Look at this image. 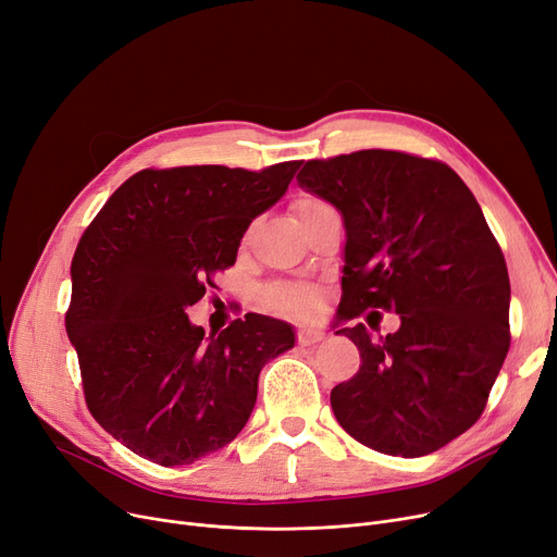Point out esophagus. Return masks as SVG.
<instances>
[{
  "instance_id": "1",
  "label": "esophagus",
  "mask_w": 557,
  "mask_h": 557,
  "mask_svg": "<svg viewBox=\"0 0 557 557\" xmlns=\"http://www.w3.org/2000/svg\"><path fill=\"white\" fill-rule=\"evenodd\" d=\"M323 336H325V332H321V330H317V327H311V325H302V327L298 330V344H300V346H311V344L321 342Z\"/></svg>"
}]
</instances>
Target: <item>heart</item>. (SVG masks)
<instances>
[{
	"mask_svg": "<svg viewBox=\"0 0 557 557\" xmlns=\"http://www.w3.org/2000/svg\"><path fill=\"white\" fill-rule=\"evenodd\" d=\"M319 207H323V202L317 200V198H300V200L296 202L298 219H300V215L313 211V209H319ZM271 300H273L275 305H280V307L302 309V307H307V305L311 302V294L305 292V288H275V292L271 294Z\"/></svg>",
	"mask_w": 557,
	"mask_h": 557,
	"instance_id": "obj_1",
	"label": "heart"
}]
</instances>
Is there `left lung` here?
Segmentation results:
<instances>
[{"label":"left lung","instance_id":"obj_1","mask_svg":"<svg viewBox=\"0 0 557 557\" xmlns=\"http://www.w3.org/2000/svg\"><path fill=\"white\" fill-rule=\"evenodd\" d=\"M298 184L346 225L338 321L401 317L392 335L336 330L361 355L330 394L336 421L384 455L440 450L480 419L510 348V277L478 200L446 163L394 150L307 161Z\"/></svg>","mask_w":557,"mask_h":557}]
</instances>
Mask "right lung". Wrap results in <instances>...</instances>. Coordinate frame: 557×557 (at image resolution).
Listing matches in <instances>:
<instances>
[{"mask_svg": "<svg viewBox=\"0 0 557 557\" xmlns=\"http://www.w3.org/2000/svg\"><path fill=\"white\" fill-rule=\"evenodd\" d=\"M300 163L148 168L86 227L65 330L90 414L136 455L184 467L227 446L252 414L265 361L294 348L284 321L248 313L205 336L186 307L234 265L246 230Z\"/></svg>", "mask_w": 557, "mask_h": 557, "instance_id": "1", "label": "right lung"}]
</instances>
